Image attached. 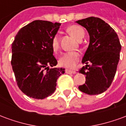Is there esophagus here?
<instances>
[{
  "label": "esophagus",
  "instance_id": "esophagus-1",
  "mask_svg": "<svg viewBox=\"0 0 126 126\" xmlns=\"http://www.w3.org/2000/svg\"><path fill=\"white\" fill-rule=\"evenodd\" d=\"M65 73L66 74H76V71H74V70H70V69H66Z\"/></svg>",
  "mask_w": 126,
  "mask_h": 126
}]
</instances>
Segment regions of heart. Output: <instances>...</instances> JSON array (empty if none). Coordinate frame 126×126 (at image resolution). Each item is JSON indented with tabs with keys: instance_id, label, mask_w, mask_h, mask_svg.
<instances>
[{
	"instance_id": "b5f03b06",
	"label": "heart",
	"mask_w": 126,
	"mask_h": 126,
	"mask_svg": "<svg viewBox=\"0 0 126 126\" xmlns=\"http://www.w3.org/2000/svg\"><path fill=\"white\" fill-rule=\"evenodd\" d=\"M68 33L73 36L78 40H82V38L84 37L85 32L84 30L82 27L77 25H72L69 26L67 28ZM51 47L52 50L55 52H57L59 48V37L57 35H55L52 39L51 42ZM80 55L78 52L74 51V52H66L60 58L59 61V65L62 67L69 69L74 68L78 62L79 61Z\"/></svg>"
}]
</instances>
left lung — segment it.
Wrapping results in <instances>:
<instances>
[{
  "label": "left lung",
  "mask_w": 126,
  "mask_h": 126,
  "mask_svg": "<svg viewBox=\"0 0 126 126\" xmlns=\"http://www.w3.org/2000/svg\"><path fill=\"white\" fill-rule=\"evenodd\" d=\"M76 23L84 27L90 36V43L82 62L92 63L79 71L86 76V82L78 88L87 94H99L107 90L113 82L122 46L115 30L100 18L90 17Z\"/></svg>",
  "instance_id": "left-lung-1"
}]
</instances>
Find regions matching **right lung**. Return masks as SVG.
Instances as JSON below:
<instances>
[{
    "instance_id": "add662e5",
    "label": "right lung",
    "mask_w": 126,
    "mask_h": 126,
    "mask_svg": "<svg viewBox=\"0 0 126 126\" xmlns=\"http://www.w3.org/2000/svg\"><path fill=\"white\" fill-rule=\"evenodd\" d=\"M60 26L48 21H33L15 36L11 65L18 87L29 97L43 99L50 96L58 78L65 73L62 67L49 68L57 64L51 42Z\"/></svg>"
}]
</instances>
